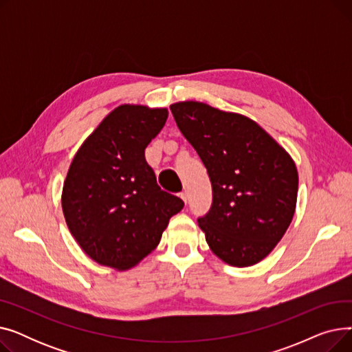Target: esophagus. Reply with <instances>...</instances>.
I'll list each match as a JSON object with an SVG mask.
<instances>
[{
	"label": "esophagus",
	"mask_w": 352,
	"mask_h": 352,
	"mask_svg": "<svg viewBox=\"0 0 352 352\" xmlns=\"http://www.w3.org/2000/svg\"><path fill=\"white\" fill-rule=\"evenodd\" d=\"M179 197L182 198V201H184V202H187V192H184V191H182V192H179Z\"/></svg>",
	"instance_id": "obj_1"
}]
</instances>
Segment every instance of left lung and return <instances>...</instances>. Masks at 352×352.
<instances>
[{"instance_id": "obj_1", "label": "left lung", "mask_w": 352, "mask_h": 352, "mask_svg": "<svg viewBox=\"0 0 352 352\" xmlns=\"http://www.w3.org/2000/svg\"><path fill=\"white\" fill-rule=\"evenodd\" d=\"M170 108L211 181L212 206L198 218L211 251L232 267L260 263L281 241L295 212L294 160L245 116L198 101Z\"/></svg>"}]
</instances>
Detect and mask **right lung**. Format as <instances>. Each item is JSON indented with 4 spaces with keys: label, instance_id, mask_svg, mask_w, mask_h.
Instances as JSON below:
<instances>
[{
    "label": "right lung",
    "instance_id": "right-lung-1",
    "mask_svg": "<svg viewBox=\"0 0 352 352\" xmlns=\"http://www.w3.org/2000/svg\"><path fill=\"white\" fill-rule=\"evenodd\" d=\"M168 109L117 107L80 146L63 187V212L72 236L96 263L125 271L160 244L181 198L162 191L145 148Z\"/></svg>",
    "mask_w": 352,
    "mask_h": 352
}]
</instances>
